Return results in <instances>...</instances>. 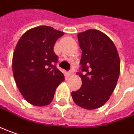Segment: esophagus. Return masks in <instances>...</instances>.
Returning <instances> with one entry per match:
<instances>
[{"instance_id": "34e87169", "label": "esophagus", "mask_w": 134, "mask_h": 134, "mask_svg": "<svg viewBox=\"0 0 134 134\" xmlns=\"http://www.w3.org/2000/svg\"><path fill=\"white\" fill-rule=\"evenodd\" d=\"M68 75H69V76H72V75H73V70H70V71H68Z\"/></svg>"}]
</instances>
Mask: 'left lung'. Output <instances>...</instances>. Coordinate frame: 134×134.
Instances as JSON below:
<instances>
[{"mask_svg": "<svg viewBox=\"0 0 134 134\" xmlns=\"http://www.w3.org/2000/svg\"><path fill=\"white\" fill-rule=\"evenodd\" d=\"M82 50L81 68L77 74L82 79L79 90L72 91L74 103L86 109L104 105L116 86L120 73L117 49L104 33L90 29L78 34Z\"/></svg>", "mask_w": 134, "mask_h": 134, "instance_id": "1", "label": "left lung"}]
</instances>
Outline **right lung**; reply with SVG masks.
Segmentation results:
<instances>
[{
	"label": "right lung",
	"mask_w": 134,
	"mask_h": 134,
	"mask_svg": "<svg viewBox=\"0 0 134 134\" xmlns=\"http://www.w3.org/2000/svg\"><path fill=\"white\" fill-rule=\"evenodd\" d=\"M64 33L50 26H39L25 33L15 46L13 72L19 90L29 103L49 105L64 76L57 69L53 49Z\"/></svg>",
	"instance_id": "right-lung-1"
}]
</instances>
